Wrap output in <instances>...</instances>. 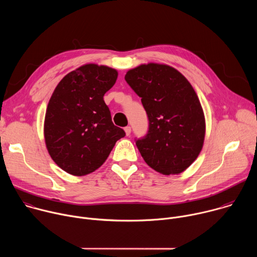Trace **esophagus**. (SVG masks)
<instances>
[{
	"label": "esophagus",
	"instance_id": "1",
	"mask_svg": "<svg viewBox=\"0 0 257 257\" xmlns=\"http://www.w3.org/2000/svg\"><path fill=\"white\" fill-rule=\"evenodd\" d=\"M124 130H125V132H126V135H130V133H131V127H130V126L125 127Z\"/></svg>",
	"mask_w": 257,
	"mask_h": 257
}]
</instances>
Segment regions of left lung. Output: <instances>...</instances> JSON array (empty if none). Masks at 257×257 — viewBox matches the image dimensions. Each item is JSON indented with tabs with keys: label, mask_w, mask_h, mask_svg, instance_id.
<instances>
[{
	"label": "left lung",
	"mask_w": 257,
	"mask_h": 257,
	"mask_svg": "<svg viewBox=\"0 0 257 257\" xmlns=\"http://www.w3.org/2000/svg\"><path fill=\"white\" fill-rule=\"evenodd\" d=\"M125 80L141 97L149 118L148 133L135 139L143 160L164 175L185 171L201 152L205 135L193 87L176 69L155 63L129 70Z\"/></svg>",
	"instance_id": "left-lung-1"
}]
</instances>
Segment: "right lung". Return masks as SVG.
Here are the masks:
<instances>
[{"mask_svg":"<svg viewBox=\"0 0 257 257\" xmlns=\"http://www.w3.org/2000/svg\"><path fill=\"white\" fill-rule=\"evenodd\" d=\"M118 77L115 69L87 64L57 85L45 118V139L53 161L65 172L83 176L107 159L125 131L114 125L103 100Z\"/></svg>","mask_w":257,"mask_h":257,"instance_id":"obj_1","label":"right lung"}]
</instances>
